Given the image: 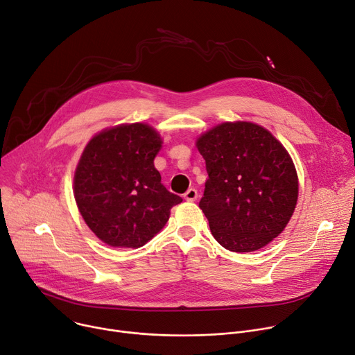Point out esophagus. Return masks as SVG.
Masks as SVG:
<instances>
[{"mask_svg":"<svg viewBox=\"0 0 355 355\" xmlns=\"http://www.w3.org/2000/svg\"><path fill=\"white\" fill-rule=\"evenodd\" d=\"M184 198L187 201H196L198 198V191L196 188H189L184 194Z\"/></svg>","mask_w":355,"mask_h":355,"instance_id":"1","label":"esophagus"}]
</instances>
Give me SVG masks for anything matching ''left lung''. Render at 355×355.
I'll return each mask as SVG.
<instances>
[{
  "label": "left lung",
  "instance_id": "1",
  "mask_svg": "<svg viewBox=\"0 0 355 355\" xmlns=\"http://www.w3.org/2000/svg\"><path fill=\"white\" fill-rule=\"evenodd\" d=\"M197 147L208 173L200 208L214 238L232 252L268 245L292 218L299 196L286 148L266 128L248 121L214 127Z\"/></svg>",
  "mask_w": 355,
  "mask_h": 355
}]
</instances>
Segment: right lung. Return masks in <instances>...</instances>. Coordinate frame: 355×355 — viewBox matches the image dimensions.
Returning a JSON list of instances; mask_svg holds the SVG:
<instances>
[{
    "mask_svg": "<svg viewBox=\"0 0 355 355\" xmlns=\"http://www.w3.org/2000/svg\"><path fill=\"white\" fill-rule=\"evenodd\" d=\"M161 139L147 124L113 127L86 146L75 173V200L87 227L117 248H140L163 230L182 201L154 167Z\"/></svg>",
    "mask_w": 355,
    "mask_h": 355,
    "instance_id": "right-lung-1",
    "label": "right lung"
}]
</instances>
